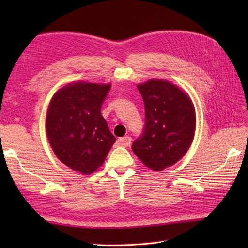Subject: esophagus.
I'll list each match as a JSON object with an SVG mask.
<instances>
[{
	"label": "esophagus",
	"instance_id": "esophagus-1",
	"mask_svg": "<svg viewBox=\"0 0 248 248\" xmlns=\"http://www.w3.org/2000/svg\"><path fill=\"white\" fill-rule=\"evenodd\" d=\"M131 140H132V139H131L130 136H124V138L118 139L117 143H118V145L123 146V147H128L131 144Z\"/></svg>",
	"mask_w": 248,
	"mask_h": 248
}]
</instances>
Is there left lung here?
<instances>
[{
    "label": "left lung",
    "instance_id": "obj_1",
    "mask_svg": "<svg viewBox=\"0 0 248 248\" xmlns=\"http://www.w3.org/2000/svg\"><path fill=\"white\" fill-rule=\"evenodd\" d=\"M138 89L145 104V125L132 150L147 167L163 170L180 160L192 144L193 104L186 93L167 81L151 80Z\"/></svg>",
    "mask_w": 248,
    "mask_h": 248
}]
</instances>
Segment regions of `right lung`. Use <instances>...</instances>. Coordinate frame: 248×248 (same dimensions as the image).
<instances>
[{
    "mask_svg": "<svg viewBox=\"0 0 248 248\" xmlns=\"http://www.w3.org/2000/svg\"><path fill=\"white\" fill-rule=\"evenodd\" d=\"M109 85L78 82L57 92L46 115V135L56 156L89 175L103 164L115 143L101 107Z\"/></svg>",
    "mask_w": 248,
    "mask_h": 248,
    "instance_id": "right-lung-1",
    "label": "right lung"
}]
</instances>
